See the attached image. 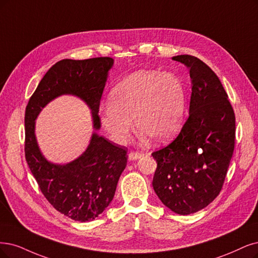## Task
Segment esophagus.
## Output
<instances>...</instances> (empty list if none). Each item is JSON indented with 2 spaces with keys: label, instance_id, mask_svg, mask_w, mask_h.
<instances>
[{
  "label": "esophagus",
  "instance_id": "34e87169",
  "mask_svg": "<svg viewBox=\"0 0 258 258\" xmlns=\"http://www.w3.org/2000/svg\"><path fill=\"white\" fill-rule=\"evenodd\" d=\"M141 157L140 153H136V152H130L128 153V159L130 160H137Z\"/></svg>",
  "mask_w": 258,
  "mask_h": 258
}]
</instances>
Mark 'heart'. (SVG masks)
<instances>
[{"label":"heart","mask_w":258,"mask_h":258,"mask_svg":"<svg viewBox=\"0 0 258 258\" xmlns=\"http://www.w3.org/2000/svg\"><path fill=\"white\" fill-rule=\"evenodd\" d=\"M186 106L184 84L172 73L136 71L121 81L108 94V106L100 111V122L109 138L122 145L132 131L161 144L172 138L182 125Z\"/></svg>","instance_id":"b5f03b06"}]
</instances>
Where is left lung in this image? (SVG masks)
<instances>
[{
    "label": "left lung",
    "instance_id": "obj_1",
    "mask_svg": "<svg viewBox=\"0 0 258 258\" xmlns=\"http://www.w3.org/2000/svg\"><path fill=\"white\" fill-rule=\"evenodd\" d=\"M184 63L191 79L189 117L169 146L152 153L157 168L153 188L173 213L190 215L220 194L235 145V113L215 72L191 55Z\"/></svg>",
    "mask_w": 258,
    "mask_h": 258
}]
</instances>
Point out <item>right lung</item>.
<instances>
[{
    "instance_id": "obj_1",
    "label": "right lung",
    "mask_w": 258,
    "mask_h": 258,
    "mask_svg": "<svg viewBox=\"0 0 258 258\" xmlns=\"http://www.w3.org/2000/svg\"><path fill=\"white\" fill-rule=\"evenodd\" d=\"M113 66L110 57L62 59L45 73L25 110V158L43 196L72 220L87 222L99 217L112 201L119 177L126 167V148L100 136V101ZM69 94L92 110L94 133L83 153L67 164L47 161L37 146L34 128L40 111L54 98Z\"/></svg>"
}]
</instances>
